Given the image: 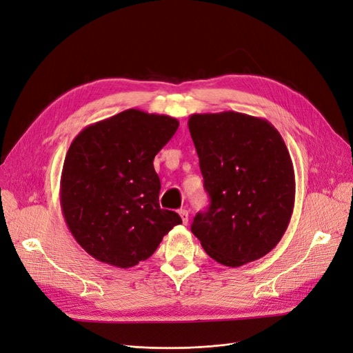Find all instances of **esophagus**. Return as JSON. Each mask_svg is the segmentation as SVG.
<instances>
[{
	"label": "esophagus",
	"mask_w": 353,
	"mask_h": 353,
	"mask_svg": "<svg viewBox=\"0 0 353 353\" xmlns=\"http://www.w3.org/2000/svg\"><path fill=\"white\" fill-rule=\"evenodd\" d=\"M179 214L181 216V221H183V224L186 225L189 223V211L188 210H180Z\"/></svg>",
	"instance_id": "1"
}]
</instances>
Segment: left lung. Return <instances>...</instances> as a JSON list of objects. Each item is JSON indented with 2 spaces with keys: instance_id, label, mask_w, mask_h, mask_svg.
I'll return each mask as SVG.
<instances>
[{
  "instance_id": "obj_1",
  "label": "left lung",
  "mask_w": 353,
  "mask_h": 353,
  "mask_svg": "<svg viewBox=\"0 0 353 353\" xmlns=\"http://www.w3.org/2000/svg\"><path fill=\"white\" fill-rule=\"evenodd\" d=\"M189 130L211 205L192 232L215 262L239 268L276 247L291 221L295 174L281 134L262 117L194 113Z\"/></svg>"
}]
</instances>
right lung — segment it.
<instances>
[{"label":"right lung","instance_id":"obj_1","mask_svg":"<svg viewBox=\"0 0 353 353\" xmlns=\"http://www.w3.org/2000/svg\"><path fill=\"white\" fill-rule=\"evenodd\" d=\"M172 116L128 109L85 126L71 142L59 199L72 237L99 262L137 266L181 218L161 210L154 157L172 139Z\"/></svg>","mask_w":353,"mask_h":353}]
</instances>
